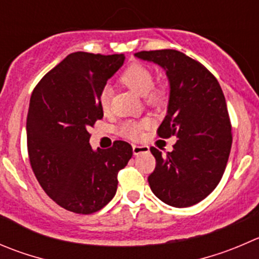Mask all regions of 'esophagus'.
<instances>
[{
  "label": "esophagus",
  "instance_id": "obj_1",
  "mask_svg": "<svg viewBox=\"0 0 259 259\" xmlns=\"http://www.w3.org/2000/svg\"><path fill=\"white\" fill-rule=\"evenodd\" d=\"M148 152H149V147H147V145H133V154L134 155H139Z\"/></svg>",
  "mask_w": 259,
  "mask_h": 259
}]
</instances>
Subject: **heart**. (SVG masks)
<instances>
[{
  "label": "heart",
  "instance_id": "b5f03b06",
  "mask_svg": "<svg viewBox=\"0 0 259 259\" xmlns=\"http://www.w3.org/2000/svg\"><path fill=\"white\" fill-rule=\"evenodd\" d=\"M121 82L126 87H129L133 92L138 95V96L145 97L149 104H158L163 100V94L160 91H154L153 90V84H154V79H153V73L148 67L139 64V63H134L126 71L122 73ZM99 104L102 110L106 111L109 109L110 105V90L104 89L100 94ZM144 122H134V121H126L120 126V134L127 138H137L139 137L140 132H142Z\"/></svg>",
  "mask_w": 259,
  "mask_h": 259
}]
</instances>
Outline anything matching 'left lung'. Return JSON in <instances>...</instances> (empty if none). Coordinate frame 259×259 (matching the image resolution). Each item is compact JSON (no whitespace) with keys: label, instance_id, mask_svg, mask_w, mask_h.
<instances>
[{"label":"left lung","instance_id":"1","mask_svg":"<svg viewBox=\"0 0 259 259\" xmlns=\"http://www.w3.org/2000/svg\"><path fill=\"white\" fill-rule=\"evenodd\" d=\"M134 55L164 69L169 96L158 134L178 139L165 154L150 148L157 162L148 177L150 190L169 206H192L214 191L230 154L232 125L223 90L201 63L178 50Z\"/></svg>","mask_w":259,"mask_h":259}]
</instances>
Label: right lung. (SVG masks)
Instances as JSON below:
<instances>
[{"label": "right lung", "mask_w": 259, "mask_h": 259, "mask_svg": "<svg viewBox=\"0 0 259 259\" xmlns=\"http://www.w3.org/2000/svg\"><path fill=\"white\" fill-rule=\"evenodd\" d=\"M124 54L76 52L36 84L26 120L30 164L48 196L76 214L101 210L115 196L117 173L133 155L129 143L92 149L89 127L104 116L100 94Z\"/></svg>", "instance_id": "obj_1"}]
</instances>
